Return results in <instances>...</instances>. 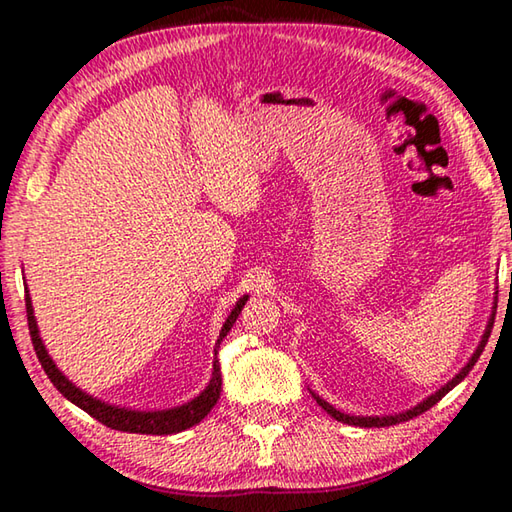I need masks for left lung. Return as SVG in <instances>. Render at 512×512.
I'll list each match as a JSON object with an SVG mask.
<instances>
[{"label": "left lung", "instance_id": "obj_1", "mask_svg": "<svg viewBox=\"0 0 512 512\" xmlns=\"http://www.w3.org/2000/svg\"><path fill=\"white\" fill-rule=\"evenodd\" d=\"M492 323H495V316L490 318V323H488V329H485V334H483V339H481V343H479V348H476V352H474V357L467 361V366L458 372V375L452 379V381H447V384L440 388L438 393H433L431 397H427V400L424 402H420L418 406H413V409H409V411H404V413H397V415H386V418H379V415H366V418H363V415H348V413H341V411H336L332 404H327L325 400H320L318 395H314V400L318 402V406H323V409L332 415L334 420H339V422H345V424H354V427H391V424H400V422H406V420H411V418H418L420 413H424V411H429L433 404H438L440 400H443V397L452 391V388L456 386V384H461V381L470 375V370L474 368V363L479 361V357H481V352H483V348H485V343H488V339H490V332H492Z\"/></svg>", "mask_w": 512, "mask_h": 512}]
</instances>
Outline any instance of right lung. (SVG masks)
<instances>
[{
  "label": "right lung",
  "mask_w": 512,
  "mask_h": 512,
  "mask_svg": "<svg viewBox=\"0 0 512 512\" xmlns=\"http://www.w3.org/2000/svg\"><path fill=\"white\" fill-rule=\"evenodd\" d=\"M246 300H248V296L241 298L237 302V307L232 309V314L228 316V320H225V325H223L221 334H219V341H216V348H219L221 341L225 339V334L230 332V327L237 323V318L241 314V309H244ZM27 320H29V334H31L33 350H36L40 366H42V370L47 372L51 384H54L58 391L67 397L69 402L79 406V409H83L85 413H90L94 420H99L101 424H106V427H110V429L131 431V433H151V436H167V433H178V431H185L189 427H194V424L201 422L205 415L214 409L216 400H219V395H221V368H219V361L214 359V372H212V379H210V384H207L205 391L198 395L196 400L178 406V409L131 411V409H119V406L101 402V400H97V397L83 393L81 388H76L72 381H69L63 375V372L56 368V363L49 359L45 345H42L40 336H38V325H36V318H33L29 296H27ZM214 354H216V350H214Z\"/></svg>",
  "instance_id": "obj_1"
}]
</instances>
